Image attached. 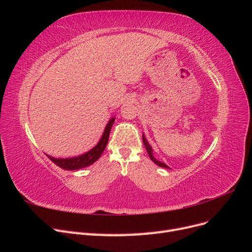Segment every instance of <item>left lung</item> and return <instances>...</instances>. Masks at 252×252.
Listing matches in <instances>:
<instances>
[{
  "instance_id": "1",
  "label": "left lung",
  "mask_w": 252,
  "mask_h": 252,
  "mask_svg": "<svg viewBox=\"0 0 252 252\" xmlns=\"http://www.w3.org/2000/svg\"><path fill=\"white\" fill-rule=\"evenodd\" d=\"M143 143H144V145H145V147H146V150H147V152H148V156H149V158H151L152 162H154L155 164H157V165L159 166V167H164V168L170 169V167H169L168 165H166L165 163H163V162H161V161H158V159H157V158L154 157V154H152V147L150 146V144L147 142L146 138H145V134H144V133H143Z\"/></svg>"
}]
</instances>
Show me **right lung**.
<instances>
[{"mask_svg":"<svg viewBox=\"0 0 252 252\" xmlns=\"http://www.w3.org/2000/svg\"><path fill=\"white\" fill-rule=\"evenodd\" d=\"M114 120H116V118L113 117L108 121V123L104 129V132L101 136L100 141H98V143L93 149H90L89 151L85 152V154H83L78 157L66 158H52L48 155H47V157L56 165H58L59 167H61V168L65 169V170H77L80 168H84V167L90 166L91 164H94V162L97 161L98 158H100V157L103 154V151L105 150L106 145H107V143H108L109 133L111 130V127L114 123Z\"/></svg>","mask_w":252,"mask_h":252,"instance_id":"obj_1","label":"right lung"}]
</instances>
